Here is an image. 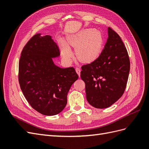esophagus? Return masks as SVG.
Returning a JSON list of instances; mask_svg holds the SVG:
<instances>
[{
	"label": "esophagus",
	"mask_w": 149,
	"mask_h": 149,
	"mask_svg": "<svg viewBox=\"0 0 149 149\" xmlns=\"http://www.w3.org/2000/svg\"><path fill=\"white\" fill-rule=\"evenodd\" d=\"M76 73H78V74L79 75V77H80V73H81V70H80L79 68H78V67L76 68Z\"/></svg>",
	"instance_id": "esophagus-1"
}]
</instances>
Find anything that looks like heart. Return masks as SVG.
<instances>
[{
    "label": "heart",
    "instance_id": "heart-1",
    "mask_svg": "<svg viewBox=\"0 0 149 149\" xmlns=\"http://www.w3.org/2000/svg\"><path fill=\"white\" fill-rule=\"evenodd\" d=\"M67 44L76 48V55L80 61L90 63L95 60L100 55L103 38L99 31L86 29L69 37L67 39ZM61 50L63 57L68 61L71 60L73 54L68 47L62 43Z\"/></svg>",
    "mask_w": 149,
    "mask_h": 149
}]
</instances>
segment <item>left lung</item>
Wrapping results in <instances>:
<instances>
[{
    "instance_id": "8db88e82",
    "label": "left lung",
    "mask_w": 149,
    "mask_h": 149,
    "mask_svg": "<svg viewBox=\"0 0 149 149\" xmlns=\"http://www.w3.org/2000/svg\"><path fill=\"white\" fill-rule=\"evenodd\" d=\"M81 78L85 83L88 102L103 109L111 106L123 95L130 71L127 49L120 36L108 28V38L99 57L83 65Z\"/></svg>"
}]
</instances>
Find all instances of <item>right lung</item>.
I'll use <instances>...</instances> for the list:
<instances>
[{"label": "right lung", "instance_id": "obj_1", "mask_svg": "<svg viewBox=\"0 0 149 149\" xmlns=\"http://www.w3.org/2000/svg\"><path fill=\"white\" fill-rule=\"evenodd\" d=\"M60 49L49 35H35L24 46L19 64V81L31 107L45 116L61 112L67 94L78 75L73 67L61 68L52 58Z\"/></svg>", "mask_w": 149, "mask_h": 149}]
</instances>
